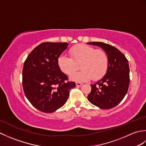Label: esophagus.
Segmentation results:
<instances>
[{
	"instance_id": "1",
	"label": "esophagus",
	"mask_w": 146,
	"mask_h": 146,
	"mask_svg": "<svg viewBox=\"0 0 146 146\" xmlns=\"http://www.w3.org/2000/svg\"><path fill=\"white\" fill-rule=\"evenodd\" d=\"M82 85H83V83H80V82H76V86H82Z\"/></svg>"
}]
</instances>
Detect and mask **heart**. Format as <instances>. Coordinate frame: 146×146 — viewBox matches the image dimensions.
<instances>
[{
    "label": "heart",
    "instance_id": "b5f03b06",
    "mask_svg": "<svg viewBox=\"0 0 146 146\" xmlns=\"http://www.w3.org/2000/svg\"><path fill=\"white\" fill-rule=\"evenodd\" d=\"M70 57L61 55L58 63L61 70L67 75L75 72L80 64L82 70L71 75V80L86 82L90 79L97 80L107 73L109 60L107 52L102 49H96L86 44L77 45L69 51Z\"/></svg>",
    "mask_w": 146,
    "mask_h": 146
}]
</instances>
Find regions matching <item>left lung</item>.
I'll use <instances>...</instances> for the list:
<instances>
[{"label":"left lung","mask_w":146,"mask_h":146,"mask_svg":"<svg viewBox=\"0 0 146 146\" xmlns=\"http://www.w3.org/2000/svg\"><path fill=\"white\" fill-rule=\"evenodd\" d=\"M88 44L97 46L107 52L109 60L106 74L101 80L92 85L88 100L102 109L117 106L128 91L130 77L129 61L122 52L110 44L102 42H90Z\"/></svg>","instance_id":"obj_1"}]
</instances>
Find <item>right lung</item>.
<instances>
[{"mask_svg": "<svg viewBox=\"0 0 146 146\" xmlns=\"http://www.w3.org/2000/svg\"><path fill=\"white\" fill-rule=\"evenodd\" d=\"M67 42H42L30 52L24 63L23 86L30 103L39 111L54 112L66 103L75 82H68L58 60Z\"/></svg>", "mask_w": 146, "mask_h": 146, "instance_id": "1", "label": "right lung"}]
</instances>
